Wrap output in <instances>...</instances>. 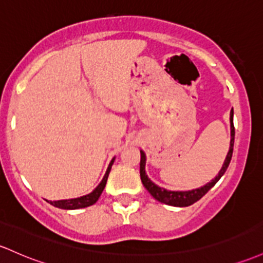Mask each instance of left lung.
<instances>
[{"instance_id": "obj_1", "label": "left lung", "mask_w": 263, "mask_h": 263, "mask_svg": "<svg viewBox=\"0 0 263 263\" xmlns=\"http://www.w3.org/2000/svg\"><path fill=\"white\" fill-rule=\"evenodd\" d=\"M230 125H231V141H230V149L227 152L226 158H224V162L222 164L220 172L216 176L213 180L210 181L209 183H206L204 186L198 187V189L190 190V191H170V190L163 189V187L157 186V184L152 182L148 178V176L146 175V154L141 149V162H140V176L142 184L145 186V189L151 193V196L156 198L158 202H162L164 204H168V206H175V207H187L191 206V204L197 202L200 198L203 197L217 183V181L223 176L226 172L227 167L231 162V158H232V152H233V142H235V127H233V111H231L230 114Z\"/></svg>"}]
</instances>
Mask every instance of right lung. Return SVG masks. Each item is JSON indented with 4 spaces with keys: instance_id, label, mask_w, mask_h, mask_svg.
<instances>
[{
    "instance_id": "add662e5",
    "label": "right lung",
    "mask_w": 263,
    "mask_h": 263,
    "mask_svg": "<svg viewBox=\"0 0 263 263\" xmlns=\"http://www.w3.org/2000/svg\"><path fill=\"white\" fill-rule=\"evenodd\" d=\"M115 162V157L112 158L111 162H109L107 171H106L105 176H103L102 181L99 183V186L93 190L91 193L85 196H81V197L77 198H70V200H60V201H48L52 206L57 207V209H62V210H79V209H83V207H88L91 204L96 203L97 200L100 198L101 193H102L103 189H105L106 182H107V178L109 175V171H111L112 164Z\"/></svg>"
}]
</instances>
